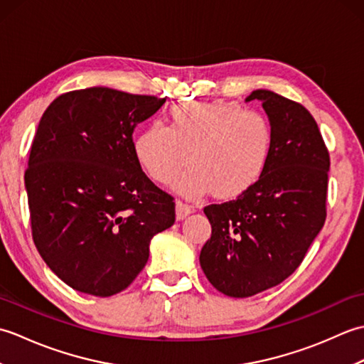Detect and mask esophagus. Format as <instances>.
<instances>
[{
  "instance_id": "esophagus-1",
  "label": "esophagus",
  "mask_w": 364,
  "mask_h": 364,
  "mask_svg": "<svg viewBox=\"0 0 364 364\" xmlns=\"http://www.w3.org/2000/svg\"><path fill=\"white\" fill-rule=\"evenodd\" d=\"M191 213H194V206H191L188 203H183L181 200H178V202H176V219H184Z\"/></svg>"
}]
</instances>
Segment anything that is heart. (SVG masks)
Instances as JSON below:
<instances>
[{
	"mask_svg": "<svg viewBox=\"0 0 364 364\" xmlns=\"http://www.w3.org/2000/svg\"><path fill=\"white\" fill-rule=\"evenodd\" d=\"M133 146L139 166L154 183L173 181L188 161L191 168L176 184L183 196L211 191L218 198H235L264 173L272 129L261 112L237 103L184 102L170 107L166 127H145Z\"/></svg>",
	"mask_w": 364,
	"mask_h": 364,
	"instance_id": "b5f03b06",
	"label": "heart"
}]
</instances>
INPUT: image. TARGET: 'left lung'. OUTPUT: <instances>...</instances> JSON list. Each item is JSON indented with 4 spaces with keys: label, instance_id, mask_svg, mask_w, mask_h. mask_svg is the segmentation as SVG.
I'll return each mask as SVG.
<instances>
[{
    "label": "left lung",
    "instance_id": "obj_1",
    "mask_svg": "<svg viewBox=\"0 0 364 364\" xmlns=\"http://www.w3.org/2000/svg\"><path fill=\"white\" fill-rule=\"evenodd\" d=\"M250 100L262 103L272 129L267 167L244 194L203 210L213 230L200 266L230 297H250L286 280L327 218L330 154L314 117L272 90H253Z\"/></svg>",
    "mask_w": 364,
    "mask_h": 364
}]
</instances>
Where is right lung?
Segmentation results:
<instances>
[{
    "label": "right lung",
    "instance_id": "right-lung-1",
    "mask_svg": "<svg viewBox=\"0 0 364 364\" xmlns=\"http://www.w3.org/2000/svg\"><path fill=\"white\" fill-rule=\"evenodd\" d=\"M166 98L89 87L46 107L25 186L38 253L70 288L98 297L133 283L151 237L172 227L175 202L134 154L133 131Z\"/></svg>",
    "mask_w": 364,
    "mask_h": 364
}]
</instances>
